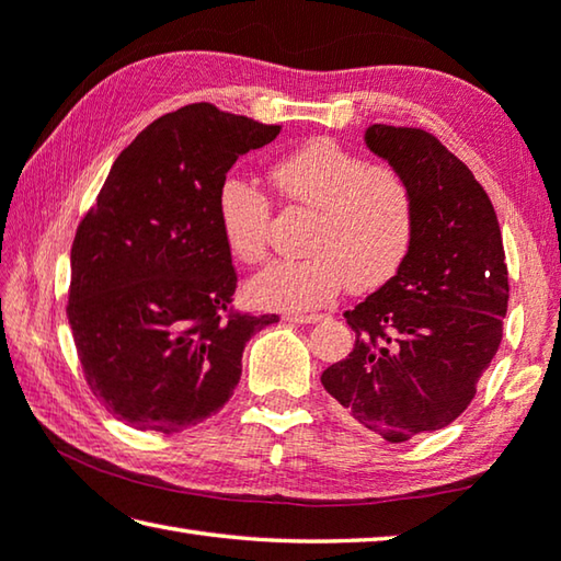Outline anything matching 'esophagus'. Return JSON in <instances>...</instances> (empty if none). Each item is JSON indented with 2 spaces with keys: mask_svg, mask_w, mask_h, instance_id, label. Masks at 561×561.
Masks as SVG:
<instances>
[{
  "mask_svg": "<svg viewBox=\"0 0 561 561\" xmlns=\"http://www.w3.org/2000/svg\"><path fill=\"white\" fill-rule=\"evenodd\" d=\"M287 321H291V323H318V321H323V316L321 313H291V316H287Z\"/></svg>",
  "mask_w": 561,
  "mask_h": 561,
  "instance_id": "1",
  "label": "esophagus"
}]
</instances>
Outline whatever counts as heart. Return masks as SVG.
<instances>
[{"instance_id":"obj_1","label":"heart","mask_w":561,"mask_h":561,"mask_svg":"<svg viewBox=\"0 0 561 561\" xmlns=\"http://www.w3.org/2000/svg\"><path fill=\"white\" fill-rule=\"evenodd\" d=\"M284 206L309 208L301 260L272 262L248 284L255 306L309 311L331 304L347 284L355 291L391 282L409 260L419 204L405 174L369 164L359 152L318 136L284 152L267 170ZM270 199L250 182L230 178L216 196L226 250L243 265L267 255Z\"/></svg>"}]
</instances>
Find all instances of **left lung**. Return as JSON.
<instances>
[{"label": "left lung", "instance_id": "8db88e82", "mask_svg": "<svg viewBox=\"0 0 561 561\" xmlns=\"http://www.w3.org/2000/svg\"><path fill=\"white\" fill-rule=\"evenodd\" d=\"M365 142L411 182L419 228L397 277L345 311L355 347L321 381L359 425L405 443L474 399L503 337L508 267L489 194L440 140L375 124Z\"/></svg>", "mask_w": 561, "mask_h": 561}]
</instances>
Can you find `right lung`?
Here are the masks:
<instances>
[{
  "mask_svg": "<svg viewBox=\"0 0 561 561\" xmlns=\"http://www.w3.org/2000/svg\"><path fill=\"white\" fill-rule=\"evenodd\" d=\"M282 126L190 104L121 152L70 252L68 321L94 397L136 431L224 409L248 340L279 316L230 309L238 274L216 216L233 162Z\"/></svg>",
  "mask_w": 561,
  "mask_h": 561,
  "instance_id": "1",
  "label": "right lung"
}]
</instances>
